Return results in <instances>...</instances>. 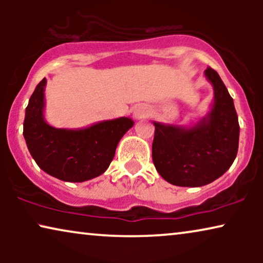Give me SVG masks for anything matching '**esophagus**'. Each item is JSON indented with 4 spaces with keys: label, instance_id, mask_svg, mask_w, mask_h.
<instances>
[{
    "label": "esophagus",
    "instance_id": "obj_1",
    "mask_svg": "<svg viewBox=\"0 0 263 263\" xmlns=\"http://www.w3.org/2000/svg\"><path fill=\"white\" fill-rule=\"evenodd\" d=\"M147 112H148V109H147L146 106H139V107H136V110H135V117L140 120V118L145 117Z\"/></svg>",
    "mask_w": 263,
    "mask_h": 263
}]
</instances>
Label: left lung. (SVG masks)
<instances>
[{
	"label": "left lung",
	"mask_w": 263,
	"mask_h": 263,
	"mask_svg": "<svg viewBox=\"0 0 263 263\" xmlns=\"http://www.w3.org/2000/svg\"><path fill=\"white\" fill-rule=\"evenodd\" d=\"M214 87V105L207 118L190 129L154 122L152 159L165 181L179 186H202L229 170L238 152L239 123L233 99L219 77L208 67Z\"/></svg>",
	"instance_id": "1"
}]
</instances>
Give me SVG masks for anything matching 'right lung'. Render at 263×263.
<instances>
[{"label": "right lung", "instance_id": "obj_1", "mask_svg": "<svg viewBox=\"0 0 263 263\" xmlns=\"http://www.w3.org/2000/svg\"><path fill=\"white\" fill-rule=\"evenodd\" d=\"M44 78L32 93L24 121V138L39 167L66 182H84L106 171L116 147L134 122L121 117L80 130L57 129L43 117Z\"/></svg>", "mask_w": 263, "mask_h": 263}]
</instances>
